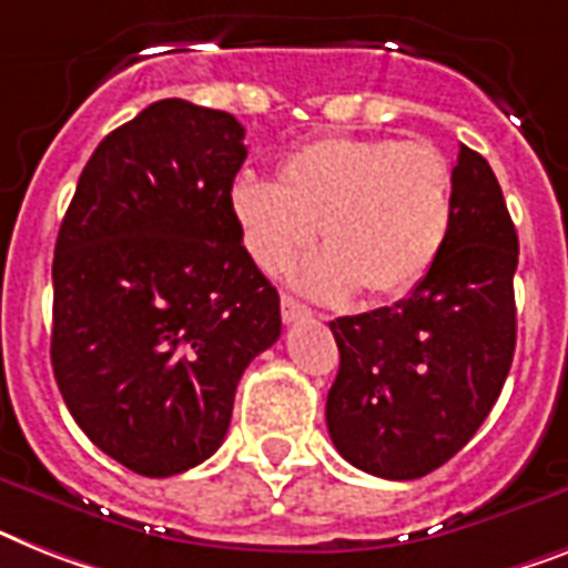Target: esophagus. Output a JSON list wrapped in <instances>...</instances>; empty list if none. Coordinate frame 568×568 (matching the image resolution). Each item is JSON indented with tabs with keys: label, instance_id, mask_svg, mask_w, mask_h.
<instances>
[{
	"label": "esophagus",
	"instance_id": "obj_1",
	"mask_svg": "<svg viewBox=\"0 0 568 568\" xmlns=\"http://www.w3.org/2000/svg\"><path fill=\"white\" fill-rule=\"evenodd\" d=\"M281 316H284V322H287V325H293V322H302V318L311 316V311H307V307H304L298 298H293V295L284 293L281 295Z\"/></svg>",
	"mask_w": 568,
	"mask_h": 568
}]
</instances>
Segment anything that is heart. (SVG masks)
<instances>
[{
    "mask_svg": "<svg viewBox=\"0 0 568 568\" xmlns=\"http://www.w3.org/2000/svg\"><path fill=\"white\" fill-rule=\"evenodd\" d=\"M232 211L246 250L264 270H281L316 237L302 281L322 298L363 290L392 302L418 287L449 241L456 196L453 168L426 142L334 135L293 150L278 182L241 180Z\"/></svg>",
    "mask_w": 568,
    "mask_h": 568,
    "instance_id": "b5f03b06",
    "label": "heart"
}]
</instances>
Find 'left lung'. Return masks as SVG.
<instances>
[{
  "mask_svg": "<svg viewBox=\"0 0 568 568\" xmlns=\"http://www.w3.org/2000/svg\"><path fill=\"white\" fill-rule=\"evenodd\" d=\"M453 196L433 273L395 307L331 322L339 374L327 433L345 462L379 479H420L456 456L494 409L514 359L517 229L485 156L464 144Z\"/></svg>",
  "mask_w": 568,
  "mask_h": 568,
  "instance_id": "1",
  "label": "left lung"
}]
</instances>
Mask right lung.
Segmentation results:
<instances>
[{
	"instance_id": "right-lung-1",
	"label": "right lung",
	"mask_w": 568,
	"mask_h": 568,
	"mask_svg": "<svg viewBox=\"0 0 568 568\" xmlns=\"http://www.w3.org/2000/svg\"><path fill=\"white\" fill-rule=\"evenodd\" d=\"M243 133L156 101L98 144L60 223L54 379L89 442L150 479L217 453L246 365L281 336L232 211Z\"/></svg>"
}]
</instances>
